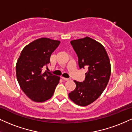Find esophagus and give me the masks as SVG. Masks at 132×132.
<instances>
[{
  "mask_svg": "<svg viewBox=\"0 0 132 132\" xmlns=\"http://www.w3.org/2000/svg\"><path fill=\"white\" fill-rule=\"evenodd\" d=\"M61 78L63 79L64 80H69L71 79L69 78H65V77H61Z\"/></svg>",
  "mask_w": 132,
  "mask_h": 132,
  "instance_id": "34e87169",
  "label": "esophagus"
}]
</instances>
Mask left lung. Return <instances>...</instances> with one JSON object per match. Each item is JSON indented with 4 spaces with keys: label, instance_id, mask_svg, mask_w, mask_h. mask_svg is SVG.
Masks as SVG:
<instances>
[{
    "label": "left lung",
    "instance_id": "obj_1",
    "mask_svg": "<svg viewBox=\"0 0 132 132\" xmlns=\"http://www.w3.org/2000/svg\"><path fill=\"white\" fill-rule=\"evenodd\" d=\"M78 56L80 69L87 68L83 82L74 80L76 87L69 97L77 105L86 106L96 100L104 91L111 72L110 61L104 47L91 38L71 41Z\"/></svg>",
    "mask_w": 132,
    "mask_h": 132
}]
</instances>
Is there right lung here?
<instances>
[{
    "label": "right lung",
    "instance_id": "right-lung-1",
    "mask_svg": "<svg viewBox=\"0 0 132 132\" xmlns=\"http://www.w3.org/2000/svg\"><path fill=\"white\" fill-rule=\"evenodd\" d=\"M58 40L40 38L26 45L22 50L16 65L19 85L31 100L44 102L53 96L60 77L45 71L50 63V56L60 45Z\"/></svg>",
    "mask_w": 132,
    "mask_h": 132
}]
</instances>
